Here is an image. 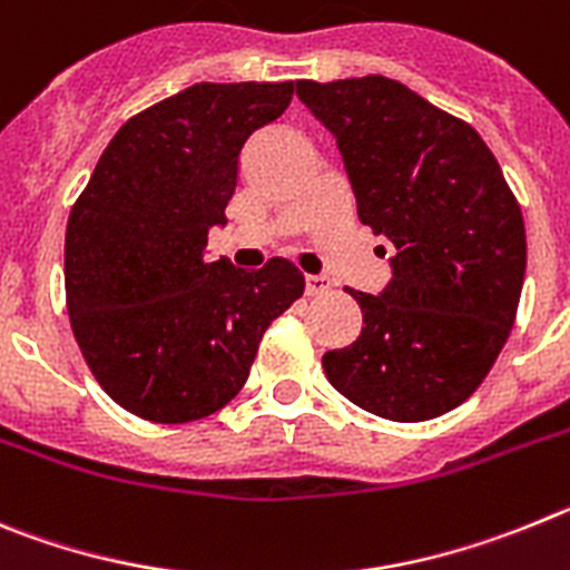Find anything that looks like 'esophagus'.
Wrapping results in <instances>:
<instances>
[{"label": "esophagus", "mask_w": 570, "mask_h": 570, "mask_svg": "<svg viewBox=\"0 0 570 570\" xmlns=\"http://www.w3.org/2000/svg\"><path fill=\"white\" fill-rule=\"evenodd\" d=\"M332 289V281L326 275H306V295H323Z\"/></svg>", "instance_id": "1"}]
</instances>
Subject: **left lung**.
Here are the masks:
<instances>
[{
    "label": "left lung",
    "instance_id": "1",
    "mask_svg": "<svg viewBox=\"0 0 570 570\" xmlns=\"http://www.w3.org/2000/svg\"><path fill=\"white\" fill-rule=\"evenodd\" d=\"M297 99L335 136L357 218L397 249L381 295L348 289L363 330L323 355V372L377 417H440L476 392L511 335L520 204L480 132L400 81H297Z\"/></svg>",
    "mask_w": 570,
    "mask_h": 570
}]
</instances>
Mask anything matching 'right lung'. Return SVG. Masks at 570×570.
<instances>
[{"label":"right lung","instance_id":"obj_1","mask_svg":"<svg viewBox=\"0 0 570 570\" xmlns=\"http://www.w3.org/2000/svg\"><path fill=\"white\" fill-rule=\"evenodd\" d=\"M292 81H202L132 116L101 153L65 233V292L87 366L153 423L218 412L247 383L266 326L304 295L284 258L207 261L247 138L284 116Z\"/></svg>","mask_w":570,"mask_h":570}]
</instances>
